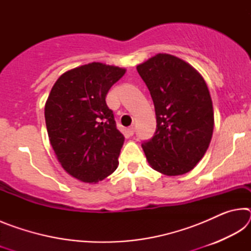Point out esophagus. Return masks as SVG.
Instances as JSON below:
<instances>
[{"instance_id": "esophagus-1", "label": "esophagus", "mask_w": 251, "mask_h": 251, "mask_svg": "<svg viewBox=\"0 0 251 251\" xmlns=\"http://www.w3.org/2000/svg\"><path fill=\"white\" fill-rule=\"evenodd\" d=\"M127 133H128L129 136H133L135 133V127L134 126L128 127V128H127Z\"/></svg>"}]
</instances>
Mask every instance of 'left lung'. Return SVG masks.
Wrapping results in <instances>:
<instances>
[{"mask_svg":"<svg viewBox=\"0 0 251 251\" xmlns=\"http://www.w3.org/2000/svg\"><path fill=\"white\" fill-rule=\"evenodd\" d=\"M150 90L156 131L142 147L152 169L167 176L188 173L209 146L214 109L207 84L192 65L159 53L137 65Z\"/></svg>","mask_w":251,"mask_h":251,"instance_id":"obj_1","label":"left lung"}]
</instances>
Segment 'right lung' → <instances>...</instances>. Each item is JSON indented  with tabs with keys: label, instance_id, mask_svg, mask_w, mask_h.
<instances>
[{
	"label": "right lung",
	"instance_id": "obj_1",
	"mask_svg": "<svg viewBox=\"0 0 251 251\" xmlns=\"http://www.w3.org/2000/svg\"><path fill=\"white\" fill-rule=\"evenodd\" d=\"M126 70L93 62L59 76L45 104L49 138L59 164L76 179L103 180L115 172L124 135L106 104Z\"/></svg>",
	"mask_w": 251,
	"mask_h": 251
}]
</instances>
